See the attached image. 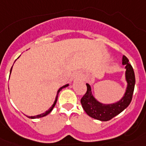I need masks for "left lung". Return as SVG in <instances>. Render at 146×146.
Masks as SVG:
<instances>
[{
  "instance_id": "1",
  "label": "left lung",
  "mask_w": 146,
  "mask_h": 146,
  "mask_svg": "<svg viewBox=\"0 0 146 146\" xmlns=\"http://www.w3.org/2000/svg\"><path fill=\"white\" fill-rule=\"evenodd\" d=\"M122 64L125 66V80L126 85V91L120 100L114 103L104 104L95 98L92 93L91 86L86 83L87 92L81 99V104L86 113L94 119L101 121H108L117 115L120 114L129 105L132 99L135 85V77L133 68L129 63L128 58L123 55Z\"/></svg>"
}]
</instances>
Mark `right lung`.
<instances>
[{"label": "right lung", "mask_w": 146, "mask_h": 146, "mask_svg": "<svg viewBox=\"0 0 146 146\" xmlns=\"http://www.w3.org/2000/svg\"><path fill=\"white\" fill-rule=\"evenodd\" d=\"M12 67H13V66H12ZM12 67H11V71H10V74H11V70H12ZM69 86V84H66V85H65V86H62V87H60V88L58 89V92H57V94H56V97H55V101H54V103H53V104H52V106L50 107V109H49L48 110H47V111H45L44 113H41V114H39V115H34V116H29V115H26V116L28 117V118H32V119H34V118H42V117L46 116V115H48L49 113H50V112L52 111V109H53V108H54V107H55V104H56V102H57V99H58V94H59V92H60V91H61L62 89L64 88L68 87V86Z\"/></svg>", "instance_id": "add662e5"}]
</instances>
